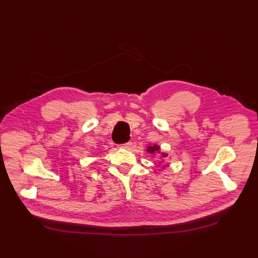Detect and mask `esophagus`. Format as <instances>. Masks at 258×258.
<instances>
[{
    "label": "esophagus",
    "instance_id": "obj_1",
    "mask_svg": "<svg viewBox=\"0 0 258 258\" xmlns=\"http://www.w3.org/2000/svg\"><path fill=\"white\" fill-rule=\"evenodd\" d=\"M131 146H132V143H131V142H128V143H126V144H122V145L120 146V148H124V149H129Z\"/></svg>",
    "mask_w": 258,
    "mask_h": 258
}]
</instances>
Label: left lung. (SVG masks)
<instances>
[{"instance_id": "obj_1", "label": "left lung", "mask_w": 258, "mask_h": 258, "mask_svg": "<svg viewBox=\"0 0 258 258\" xmlns=\"http://www.w3.org/2000/svg\"><path fill=\"white\" fill-rule=\"evenodd\" d=\"M147 152H149V153L159 152V146H157V145L148 146V147H147ZM162 156H163V157H166V156H168V155H167L166 153H162Z\"/></svg>"}]
</instances>
